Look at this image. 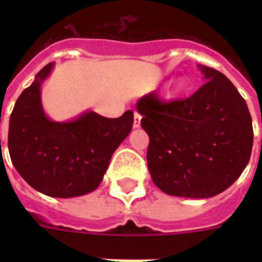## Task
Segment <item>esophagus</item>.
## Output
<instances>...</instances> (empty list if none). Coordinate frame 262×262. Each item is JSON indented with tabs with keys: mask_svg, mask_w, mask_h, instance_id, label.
<instances>
[{
	"mask_svg": "<svg viewBox=\"0 0 262 262\" xmlns=\"http://www.w3.org/2000/svg\"><path fill=\"white\" fill-rule=\"evenodd\" d=\"M140 125H141V115L137 113V111H135V118H133V126L135 127H140Z\"/></svg>",
	"mask_w": 262,
	"mask_h": 262,
	"instance_id": "esophagus-1",
	"label": "esophagus"
}]
</instances>
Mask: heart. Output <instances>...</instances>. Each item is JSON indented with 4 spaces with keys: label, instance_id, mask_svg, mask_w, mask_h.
<instances>
[{
    "label": "heart",
    "instance_id": "heart-1",
    "mask_svg": "<svg viewBox=\"0 0 262 262\" xmlns=\"http://www.w3.org/2000/svg\"><path fill=\"white\" fill-rule=\"evenodd\" d=\"M190 88V84L186 79H181L178 80L177 83L174 84V87L171 90V96L172 98H182L183 95L187 94V91Z\"/></svg>",
    "mask_w": 262,
    "mask_h": 262
}]
</instances>
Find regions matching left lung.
I'll list each match as a JSON object with an SVG mask.
<instances>
[{
  "instance_id": "1",
  "label": "left lung",
  "mask_w": 262,
  "mask_h": 262,
  "mask_svg": "<svg viewBox=\"0 0 262 262\" xmlns=\"http://www.w3.org/2000/svg\"><path fill=\"white\" fill-rule=\"evenodd\" d=\"M207 83L190 98L160 102L155 92L136 103L149 136L148 170L160 190L208 199L230 187L248 166L252 117L234 84L220 72L197 65Z\"/></svg>"
}]
</instances>
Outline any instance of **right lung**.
<instances>
[{"instance_id":"obj_1","label":"right lung","mask_w":262,"mask_h":262,"mask_svg":"<svg viewBox=\"0 0 262 262\" xmlns=\"http://www.w3.org/2000/svg\"><path fill=\"white\" fill-rule=\"evenodd\" d=\"M53 69L54 62L47 63L16 100L8 148L14 168L35 190L59 199L79 197L102 182L111 156L130 133L133 111L106 118L87 110L71 121H53L40 95Z\"/></svg>"}]
</instances>
